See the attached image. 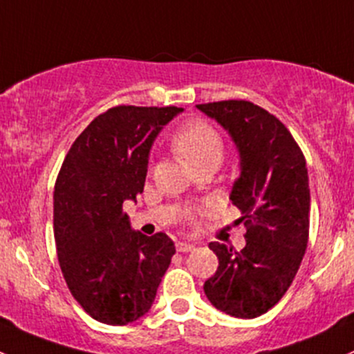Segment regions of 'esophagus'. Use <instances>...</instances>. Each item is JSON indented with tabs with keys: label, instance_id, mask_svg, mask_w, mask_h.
I'll return each instance as SVG.
<instances>
[{
	"label": "esophagus",
	"instance_id": "obj_1",
	"mask_svg": "<svg viewBox=\"0 0 354 354\" xmlns=\"http://www.w3.org/2000/svg\"><path fill=\"white\" fill-rule=\"evenodd\" d=\"M177 250L178 252H191V250H194V245L189 242H178L177 243Z\"/></svg>",
	"mask_w": 354,
	"mask_h": 354
}]
</instances>
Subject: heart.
<instances>
[{
  "mask_svg": "<svg viewBox=\"0 0 354 354\" xmlns=\"http://www.w3.org/2000/svg\"><path fill=\"white\" fill-rule=\"evenodd\" d=\"M174 147L191 167L206 160L220 163L223 158V140L214 127L203 121L184 124L174 138Z\"/></svg>",
  "mask_w": 354,
  "mask_h": 354,
  "instance_id": "obj_1",
  "label": "heart"
}]
</instances>
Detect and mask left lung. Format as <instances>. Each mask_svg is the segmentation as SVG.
<instances>
[{"instance_id":"left-lung-1","label":"left lung","mask_w":354,"mask_h":354,"mask_svg":"<svg viewBox=\"0 0 354 354\" xmlns=\"http://www.w3.org/2000/svg\"><path fill=\"white\" fill-rule=\"evenodd\" d=\"M223 126L240 155L232 203L245 221V247L211 242L218 269L204 293L218 310L254 319L274 307L293 283L308 242L310 189L305 156L286 126L247 100L196 105Z\"/></svg>"}]
</instances>
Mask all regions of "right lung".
Returning <instances> with one entry per match:
<instances>
[{
  "instance_id": "add662e5",
  "label": "right lung",
  "mask_w": 354,
  "mask_h": 354,
  "mask_svg": "<svg viewBox=\"0 0 354 354\" xmlns=\"http://www.w3.org/2000/svg\"><path fill=\"white\" fill-rule=\"evenodd\" d=\"M180 107L118 105L75 140L54 185V239L66 285L90 317L126 326L151 308L176 245L131 228L151 145Z\"/></svg>"
}]
</instances>
